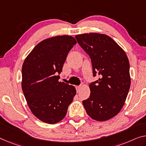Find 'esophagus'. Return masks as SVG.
Segmentation results:
<instances>
[{
	"mask_svg": "<svg viewBox=\"0 0 146 146\" xmlns=\"http://www.w3.org/2000/svg\"><path fill=\"white\" fill-rule=\"evenodd\" d=\"M75 87H76V91L78 92V91H80V88H81V86H76Z\"/></svg>",
	"mask_w": 146,
	"mask_h": 146,
	"instance_id": "esophagus-1",
	"label": "esophagus"
}]
</instances>
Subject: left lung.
<instances>
[{
    "instance_id": "1",
    "label": "left lung",
    "mask_w": 146,
    "mask_h": 146,
    "mask_svg": "<svg viewBox=\"0 0 146 146\" xmlns=\"http://www.w3.org/2000/svg\"><path fill=\"white\" fill-rule=\"evenodd\" d=\"M75 38L91 58L93 76H100L89 84L90 96L83 100V104L93 119H110L122 109L131 86L127 56L108 35L92 33L78 35Z\"/></svg>"
}]
</instances>
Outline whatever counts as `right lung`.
I'll return each instance as SVG.
<instances>
[{"label":"right lung","mask_w":146,"mask_h":146,"mask_svg":"<svg viewBox=\"0 0 146 146\" xmlns=\"http://www.w3.org/2000/svg\"><path fill=\"white\" fill-rule=\"evenodd\" d=\"M76 43L68 35L45 39L24 60L22 90L31 112L44 123L60 121L76 95L74 87L59 80L67 55Z\"/></svg>","instance_id":"obj_1"}]
</instances>
